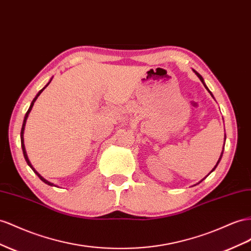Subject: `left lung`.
<instances>
[{
    "mask_svg": "<svg viewBox=\"0 0 251 251\" xmlns=\"http://www.w3.org/2000/svg\"><path fill=\"white\" fill-rule=\"evenodd\" d=\"M193 72H194V73H195V74H196V76H198V77H199V78H200V80H201V82H202V84H204V85H205V87H206V89H207V91H208V92H209V93H210V94H211V92H210V91H209V90H208V87H207V86H206V84H205V82H204V79H202V77H201V75H200V74H199V73H198V72H195V71H194V70H193ZM211 96H212V94H211ZM222 156H223V151H222V154H221V157H220V158H219V160H218V162H216V165H215V166H214V168H213V169H212V170H211V172H213V171H214V170H215V168H216V167H218V165H219V162H220V160H221V158H222ZM211 172H210V173H211ZM210 173H209V174H210ZM209 174H208V175H209ZM208 175H207V176H208ZM207 176H206V177H207ZM206 177H205V178H206ZM205 178H202V179H201V181H202V180H204V179H205ZM201 181H200V182H201Z\"/></svg>",
    "mask_w": 251,
    "mask_h": 251,
    "instance_id": "1",
    "label": "left lung"
}]
</instances>
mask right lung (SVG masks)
Returning a JSON list of instances; mask_svg holds the SVG:
<instances>
[{
	"label": "right lung",
	"mask_w": 251,
	"mask_h": 251,
	"mask_svg": "<svg viewBox=\"0 0 251 251\" xmlns=\"http://www.w3.org/2000/svg\"><path fill=\"white\" fill-rule=\"evenodd\" d=\"M50 81H51V79L49 81V83H47L44 87H43V89L41 90V91H40L37 95H36V97L35 98H33V100L31 101V103H30V106H29V109H28V111H27L26 112V114H25V117H24V121H23V126H22V130H21V146H22V150H23V154H24V158H25V160H26V162H27V165H28L31 169H32V171L33 172H35L38 176H39V178L40 179H41L43 182H45V184L46 185H49V186H55V185H53L52 184V182H50L49 180H46L45 178H43L42 177V176L41 175H40L36 170H35V169H33V167L31 166V164H30V161H29V159H28V156H27V153H26V150H25V146H24V130H25V125H26V120H27V117H28V115H29V113H30V111H31V109H32V106H33V103H35V101L37 100V98L40 96V94H41L45 89H46V86H49V84L50 83Z\"/></svg>",
	"instance_id": "add662e5"
}]
</instances>
